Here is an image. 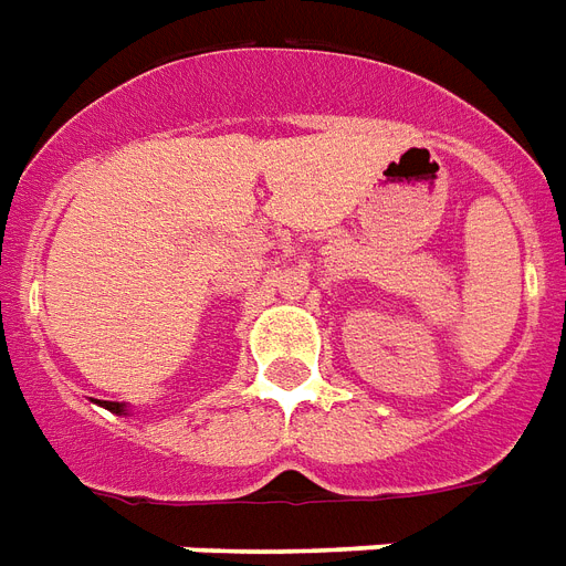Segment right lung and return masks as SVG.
<instances>
[{
  "instance_id": "right-lung-1",
  "label": "right lung",
  "mask_w": 566,
  "mask_h": 566,
  "mask_svg": "<svg viewBox=\"0 0 566 566\" xmlns=\"http://www.w3.org/2000/svg\"><path fill=\"white\" fill-rule=\"evenodd\" d=\"M103 407L109 409V412H115V416H129L127 403H112V400H103Z\"/></svg>"
}]
</instances>
